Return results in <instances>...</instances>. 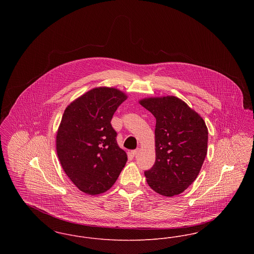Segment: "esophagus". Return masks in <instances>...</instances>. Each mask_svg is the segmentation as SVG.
I'll use <instances>...</instances> for the list:
<instances>
[{"mask_svg":"<svg viewBox=\"0 0 254 254\" xmlns=\"http://www.w3.org/2000/svg\"><path fill=\"white\" fill-rule=\"evenodd\" d=\"M138 152H139V148L134 149V150H131V154H132V156H136V155L138 154Z\"/></svg>","mask_w":254,"mask_h":254,"instance_id":"obj_1","label":"esophagus"}]
</instances>
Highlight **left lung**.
Listing matches in <instances>:
<instances>
[{
    "instance_id": "obj_1",
    "label": "left lung",
    "mask_w": 254,
    "mask_h": 254,
    "mask_svg": "<svg viewBox=\"0 0 254 254\" xmlns=\"http://www.w3.org/2000/svg\"><path fill=\"white\" fill-rule=\"evenodd\" d=\"M140 104L156 118V159L145 171L146 182L161 195L182 193L197 178L205 161V121L177 97L147 98Z\"/></svg>"
}]
</instances>
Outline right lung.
I'll list each match as a JSON object with an SVG mask.
<instances>
[{
  "label": "right lung",
  "mask_w": 254,
  "mask_h": 254,
  "mask_svg": "<svg viewBox=\"0 0 254 254\" xmlns=\"http://www.w3.org/2000/svg\"><path fill=\"white\" fill-rule=\"evenodd\" d=\"M126 99L116 88L96 87L64 112L56 137L57 154L65 174L85 193L107 191L127 161L110 123Z\"/></svg>",
  "instance_id": "obj_1"
}]
</instances>
